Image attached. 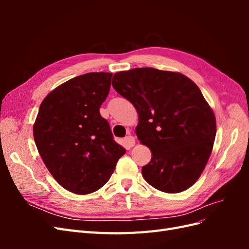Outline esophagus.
<instances>
[{"label":"esophagus","instance_id":"esophagus-1","mask_svg":"<svg viewBox=\"0 0 249 249\" xmlns=\"http://www.w3.org/2000/svg\"><path fill=\"white\" fill-rule=\"evenodd\" d=\"M124 144L127 148L130 147H133L135 145V138L133 136H131V135H129V136H126L124 138Z\"/></svg>","mask_w":249,"mask_h":249}]
</instances>
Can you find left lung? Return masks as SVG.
Masks as SVG:
<instances>
[{"label":"left lung","mask_w":249,"mask_h":249,"mask_svg":"<svg viewBox=\"0 0 249 249\" xmlns=\"http://www.w3.org/2000/svg\"><path fill=\"white\" fill-rule=\"evenodd\" d=\"M112 86L138 112L136 135L152 152L142 176L156 189L178 193L205 169L216 136L213 110L184 74L153 67L119 71Z\"/></svg>","instance_id":"1"}]
</instances>
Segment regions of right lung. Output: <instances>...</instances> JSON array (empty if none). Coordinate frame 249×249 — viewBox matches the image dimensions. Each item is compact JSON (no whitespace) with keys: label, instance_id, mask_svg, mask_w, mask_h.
<instances>
[{"label":"right lung","instance_id":"obj_1","mask_svg":"<svg viewBox=\"0 0 249 249\" xmlns=\"http://www.w3.org/2000/svg\"><path fill=\"white\" fill-rule=\"evenodd\" d=\"M111 78V72H88L63 83L42 101L33 125L42 161L72 193L99 190L125 153L100 113Z\"/></svg>","mask_w":249,"mask_h":249}]
</instances>
